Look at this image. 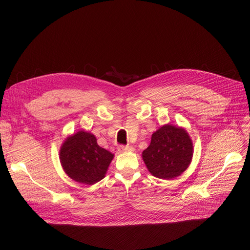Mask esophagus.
Listing matches in <instances>:
<instances>
[{
    "instance_id": "1",
    "label": "esophagus",
    "mask_w": 250,
    "mask_h": 250,
    "mask_svg": "<svg viewBox=\"0 0 250 250\" xmlns=\"http://www.w3.org/2000/svg\"><path fill=\"white\" fill-rule=\"evenodd\" d=\"M117 150L120 152H130V151H134V148L132 146H118Z\"/></svg>"
}]
</instances>
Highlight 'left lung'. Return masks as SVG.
<instances>
[{"label":"left lung","instance_id":"8db88e82","mask_svg":"<svg viewBox=\"0 0 250 250\" xmlns=\"http://www.w3.org/2000/svg\"><path fill=\"white\" fill-rule=\"evenodd\" d=\"M193 144L181 126L167 124L153 133L149 147L142 153L149 172L161 179H172L189 166Z\"/></svg>","mask_w":250,"mask_h":250}]
</instances>
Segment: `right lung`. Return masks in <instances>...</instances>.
<instances>
[{
	"label": "right lung",
	"mask_w": 250,
	"mask_h": 250,
	"mask_svg": "<svg viewBox=\"0 0 250 250\" xmlns=\"http://www.w3.org/2000/svg\"><path fill=\"white\" fill-rule=\"evenodd\" d=\"M114 154L101 148L96 137L81 129L63 141L60 161L71 179L92 186L104 178Z\"/></svg>",
	"instance_id": "add662e5"
}]
</instances>
